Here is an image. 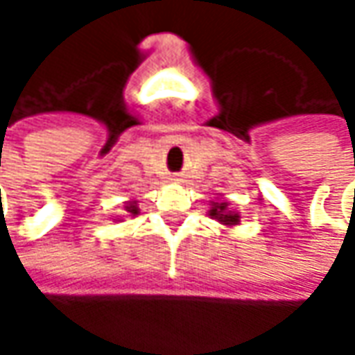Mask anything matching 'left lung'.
<instances>
[{
	"mask_svg": "<svg viewBox=\"0 0 355 355\" xmlns=\"http://www.w3.org/2000/svg\"><path fill=\"white\" fill-rule=\"evenodd\" d=\"M209 217L215 219V221H219L221 225L225 227H235L241 223V215H239L235 209H229V203L227 201H221V199H217V201H209Z\"/></svg>",
	"mask_w": 355,
	"mask_h": 355,
	"instance_id": "left-lung-1",
	"label": "left lung"
}]
</instances>
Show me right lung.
I'll list each match as a JSON object with an SVG mask.
<instances>
[{"label": "right lung", "mask_w": 355, "mask_h": 355, "mask_svg": "<svg viewBox=\"0 0 355 355\" xmlns=\"http://www.w3.org/2000/svg\"><path fill=\"white\" fill-rule=\"evenodd\" d=\"M124 211L128 213L126 217H136L140 209H138V201L136 199H132V201H126V205H124Z\"/></svg>", "instance_id": "1"}]
</instances>
